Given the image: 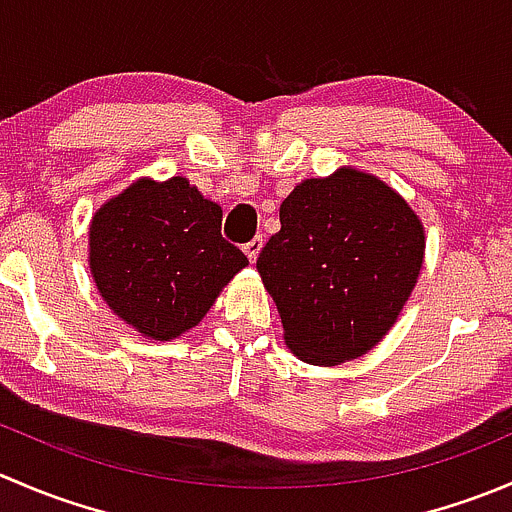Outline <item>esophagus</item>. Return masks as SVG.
Instances as JSON below:
<instances>
[{
    "label": "esophagus",
    "instance_id": "34e87169",
    "mask_svg": "<svg viewBox=\"0 0 512 512\" xmlns=\"http://www.w3.org/2000/svg\"><path fill=\"white\" fill-rule=\"evenodd\" d=\"M242 250H245L247 260L255 262V260H257V255H260V250H262V237H260V235L252 237L250 242H245V245H242Z\"/></svg>",
    "mask_w": 512,
    "mask_h": 512
}]
</instances>
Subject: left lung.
<instances>
[{
  "label": "left lung",
  "mask_w": 512,
  "mask_h": 512,
  "mask_svg": "<svg viewBox=\"0 0 512 512\" xmlns=\"http://www.w3.org/2000/svg\"><path fill=\"white\" fill-rule=\"evenodd\" d=\"M426 237L418 215L376 175L339 168L294 185L280 232L257 257L285 342L307 364L374 349L414 292Z\"/></svg>",
  "instance_id": "1"
}]
</instances>
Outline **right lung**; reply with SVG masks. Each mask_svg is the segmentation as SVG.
I'll return each mask as SVG.
<instances>
[{
    "label": "right lung",
    "instance_id": "1",
    "mask_svg": "<svg viewBox=\"0 0 512 512\" xmlns=\"http://www.w3.org/2000/svg\"><path fill=\"white\" fill-rule=\"evenodd\" d=\"M220 225V205L180 175L128 185L89 227V265L103 302L156 342L193 329L247 265Z\"/></svg>",
    "mask_w": 512,
    "mask_h": 512
}]
</instances>
